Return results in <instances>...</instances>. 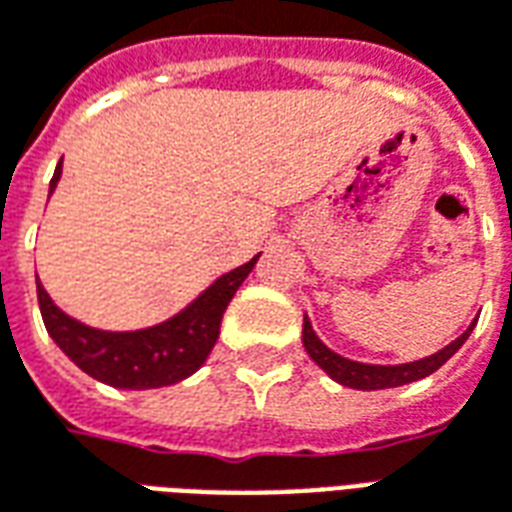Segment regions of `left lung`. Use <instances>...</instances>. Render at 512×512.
Returning <instances> with one entry per match:
<instances>
[{"label":"left lung","instance_id":"left-lung-1","mask_svg":"<svg viewBox=\"0 0 512 512\" xmlns=\"http://www.w3.org/2000/svg\"><path fill=\"white\" fill-rule=\"evenodd\" d=\"M474 323L458 337V340H452L447 348H441L439 354L428 356V359H417V362H408V365H362V362H354V359H345V356L334 354L332 348H326V345L318 340V334L312 332V323L307 315H304V332H301V340H304V348H307V354L312 356V362L321 367V370H326L337 384L351 386V389H389V386L411 384V381H419V378L436 373V370H439V367L444 365L466 340H469Z\"/></svg>","mask_w":512,"mask_h":512}]
</instances>
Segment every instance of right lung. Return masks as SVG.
I'll return each mask as SVG.
<instances>
[{
	"label": "right lung",
	"mask_w": 512,
	"mask_h": 512,
	"mask_svg": "<svg viewBox=\"0 0 512 512\" xmlns=\"http://www.w3.org/2000/svg\"><path fill=\"white\" fill-rule=\"evenodd\" d=\"M60 172L62 161L54 169L49 194L57 186ZM257 257L216 279L200 299L191 301L175 318L139 332H101L73 321L49 299V293L38 282L40 315L51 340L87 376L117 389H158L178 384L194 370H200L208 359L219 337L224 310L255 268Z\"/></svg>",
	"instance_id": "add662e5"
}]
</instances>
